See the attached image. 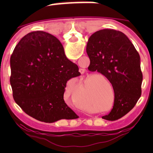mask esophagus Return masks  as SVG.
I'll return each instance as SVG.
<instances>
[{
  "mask_svg": "<svg viewBox=\"0 0 153 153\" xmlns=\"http://www.w3.org/2000/svg\"><path fill=\"white\" fill-rule=\"evenodd\" d=\"M79 72H80L81 74H83V73L85 72V69H79Z\"/></svg>",
  "mask_w": 153,
  "mask_h": 153,
  "instance_id": "1",
  "label": "esophagus"
}]
</instances>
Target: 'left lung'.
Masks as SVG:
<instances>
[{"label":"left lung","instance_id":"1","mask_svg":"<svg viewBox=\"0 0 153 153\" xmlns=\"http://www.w3.org/2000/svg\"><path fill=\"white\" fill-rule=\"evenodd\" d=\"M86 53L90 60L89 70L103 74L114 90L113 109L102 118L111 121L121 118L141 97L143 74L139 53L123 33L111 29L93 33Z\"/></svg>","mask_w":153,"mask_h":153}]
</instances>
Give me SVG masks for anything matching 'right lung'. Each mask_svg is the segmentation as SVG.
Masks as SVG:
<instances>
[{
  "mask_svg": "<svg viewBox=\"0 0 153 153\" xmlns=\"http://www.w3.org/2000/svg\"><path fill=\"white\" fill-rule=\"evenodd\" d=\"M13 100L36 120L54 123L77 117L63 100L67 81L80 75L56 36L33 31L23 37L10 56Z\"/></svg>",
  "mask_w": 153,
  "mask_h": 153,
  "instance_id": "add662e5",
  "label": "right lung"
}]
</instances>
